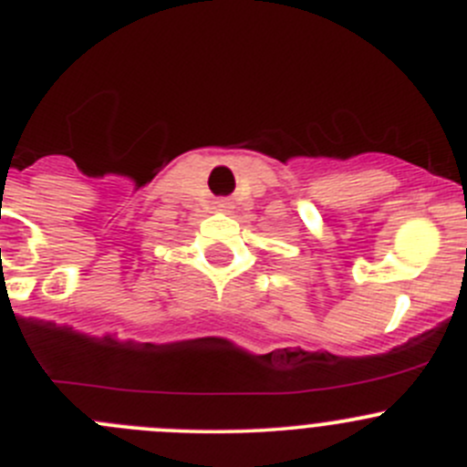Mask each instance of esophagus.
<instances>
[{"instance_id":"esophagus-1","label":"esophagus","mask_w":467,"mask_h":467,"mask_svg":"<svg viewBox=\"0 0 467 467\" xmlns=\"http://www.w3.org/2000/svg\"><path fill=\"white\" fill-rule=\"evenodd\" d=\"M216 207H219V210H225V207H228V201H216Z\"/></svg>"}]
</instances>
